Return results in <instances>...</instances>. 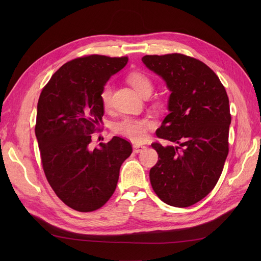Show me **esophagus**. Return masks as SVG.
I'll list each match as a JSON object with an SVG mask.
<instances>
[{
  "instance_id": "obj_1",
  "label": "esophagus",
  "mask_w": 261,
  "mask_h": 261,
  "mask_svg": "<svg viewBox=\"0 0 261 261\" xmlns=\"http://www.w3.org/2000/svg\"><path fill=\"white\" fill-rule=\"evenodd\" d=\"M145 149H146V146H144V145H140V144H134L133 145V151L135 153H140Z\"/></svg>"
}]
</instances>
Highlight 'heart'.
Wrapping results in <instances>:
<instances>
[{"label": "heart", "instance_id": "heart-1", "mask_svg": "<svg viewBox=\"0 0 261 261\" xmlns=\"http://www.w3.org/2000/svg\"><path fill=\"white\" fill-rule=\"evenodd\" d=\"M127 80L131 87L142 96L151 94L153 89L152 82L146 75L139 72H133L128 75ZM111 96L112 86L108 84L102 88L100 93V99L106 109H108L111 103ZM153 128L154 121L149 118L125 117L114 125V131L117 134L125 136V138L136 143L144 142L148 136V131Z\"/></svg>", "mask_w": 261, "mask_h": 261}]
</instances>
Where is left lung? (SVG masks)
<instances>
[{
  "mask_svg": "<svg viewBox=\"0 0 261 261\" xmlns=\"http://www.w3.org/2000/svg\"><path fill=\"white\" fill-rule=\"evenodd\" d=\"M142 61L170 91L169 114L156 136L171 145H151L160 160L150 183L163 202L188 207L211 193L223 170L231 120L227 94L214 71L195 58L147 55Z\"/></svg>",
  "mask_w": 261,
  "mask_h": 261,
  "instance_id": "1",
  "label": "left lung"
}]
</instances>
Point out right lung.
Segmentation results:
<instances>
[{"label":"right lung","instance_id":"obj_1","mask_svg":"<svg viewBox=\"0 0 261 261\" xmlns=\"http://www.w3.org/2000/svg\"><path fill=\"white\" fill-rule=\"evenodd\" d=\"M127 62V57L100 55L74 59L40 94L35 132L43 170L55 194L75 211L105 205L115 191L121 164L132 153L130 143L118 136L90 147L102 123L101 90Z\"/></svg>","mask_w":261,"mask_h":261}]
</instances>
